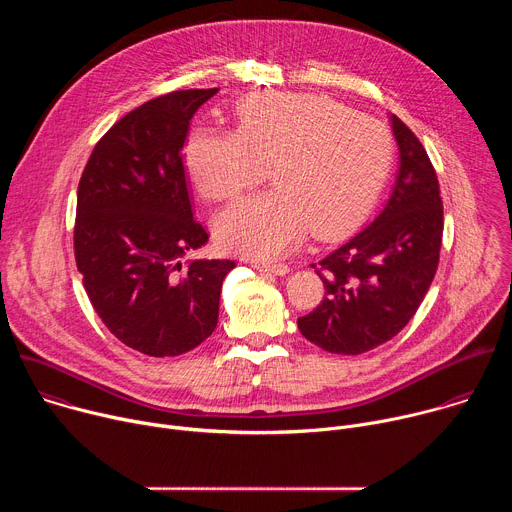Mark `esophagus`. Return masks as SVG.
Wrapping results in <instances>:
<instances>
[{"label":"esophagus","instance_id":"1","mask_svg":"<svg viewBox=\"0 0 512 512\" xmlns=\"http://www.w3.org/2000/svg\"><path fill=\"white\" fill-rule=\"evenodd\" d=\"M255 267L263 273H271V275H285L289 271L287 265L283 263H255Z\"/></svg>","mask_w":512,"mask_h":512}]
</instances>
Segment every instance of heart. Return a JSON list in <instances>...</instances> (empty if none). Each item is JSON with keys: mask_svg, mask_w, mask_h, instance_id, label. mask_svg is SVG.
Here are the masks:
<instances>
[{"mask_svg": "<svg viewBox=\"0 0 512 512\" xmlns=\"http://www.w3.org/2000/svg\"><path fill=\"white\" fill-rule=\"evenodd\" d=\"M237 129H194L186 170L210 200H231L269 166L273 190L249 196L214 218L221 247L275 259L306 233L334 235L371 204L391 154L387 127L373 115L302 93H253L235 109Z\"/></svg>", "mask_w": 512, "mask_h": 512, "instance_id": "heart-1", "label": "heart"}]
</instances>
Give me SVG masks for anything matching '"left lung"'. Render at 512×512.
<instances>
[{"label":"left lung","mask_w":512,"mask_h":512,"mask_svg":"<svg viewBox=\"0 0 512 512\" xmlns=\"http://www.w3.org/2000/svg\"><path fill=\"white\" fill-rule=\"evenodd\" d=\"M391 123L399 172L389 200L373 223L312 265L326 298L298 318V328L326 352L362 354L397 336L415 316L440 263V182L417 135L397 115Z\"/></svg>","instance_id":"left-lung-1"}]
</instances>
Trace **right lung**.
Here are the masks:
<instances>
[{
  "label": "right lung",
  "instance_id": "1",
  "mask_svg": "<svg viewBox=\"0 0 512 512\" xmlns=\"http://www.w3.org/2000/svg\"><path fill=\"white\" fill-rule=\"evenodd\" d=\"M218 89L174 91L121 117L95 145L77 194L75 259L87 296L125 346L178 356L216 328L229 259H194L182 148L190 119Z\"/></svg>",
  "mask_w": 512,
  "mask_h": 512
}]
</instances>
